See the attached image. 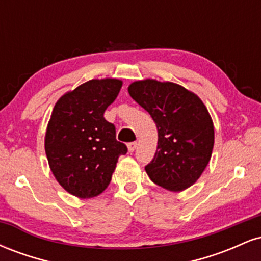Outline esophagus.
<instances>
[{
  "mask_svg": "<svg viewBox=\"0 0 261 261\" xmlns=\"http://www.w3.org/2000/svg\"><path fill=\"white\" fill-rule=\"evenodd\" d=\"M136 147H137L136 142H131V143H128V145H127V149H128V152H130V153H133L135 149H136Z\"/></svg>",
  "mask_w": 261,
  "mask_h": 261,
  "instance_id": "esophagus-1",
  "label": "esophagus"
}]
</instances>
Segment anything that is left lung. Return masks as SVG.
<instances>
[{"mask_svg": "<svg viewBox=\"0 0 261 261\" xmlns=\"http://www.w3.org/2000/svg\"><path fill=\"white\" fill-rule=\"evenodd\" d=\"M127 91L148 112L158 130L157 152L146 173L167 190H187L211 160L215 128L207 108L195 93L168 81H135Z\"/></svg>", "mask_w": 261, "mask_h": 261, "instance_id": "obj_1", "label": "left lung"}]
</instances>
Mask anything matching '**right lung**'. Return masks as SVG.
I'll list each match as a JSON object with an SVG mask.
<instances>
[{"instance_id": "right-lung-1", "label": "right lung", "mask_w": 261, "mask_h": 261, "mask_svg": "<svg viewBox=\"0 0 261 261\" xmlns=\"http://www.w3.org/2000/svg\"><path fill=\"white\" fill-rule=\"evenodd\" d=\"M122 81L94 79L66 92L54 107L45 133V153L54 176L79 199L108 188L119 157L127 152L104 112L118 97Z\"/></svg>"}]
</instances>
